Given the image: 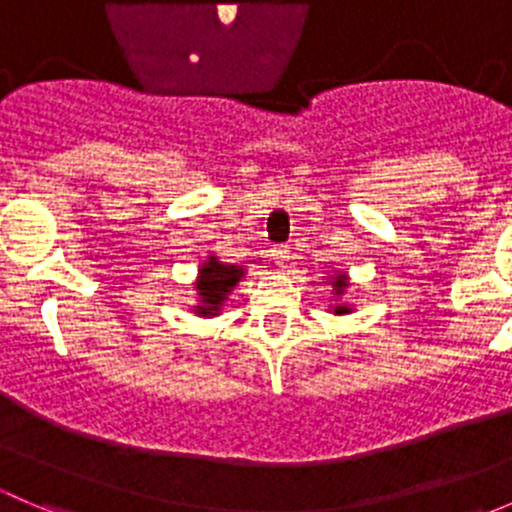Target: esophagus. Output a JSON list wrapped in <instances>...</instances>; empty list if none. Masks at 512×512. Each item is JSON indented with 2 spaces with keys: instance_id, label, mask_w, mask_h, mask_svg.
Wrapping results in <instances>:
<instances>
[{
  "instance_id": "34e87169",
  "label": "esophagus",
  "mask_w": 512,
  "mask_h": 512,
  "mask_svg": "<svg viewBox=\"0 0 512 512\" xmlns=\"http://www.w3.org/2000/svg\"><path fill=\"white\" fill-rule=\"evenodd\" d=\"M272 260H275L277 267H287V262H289L287 247H275V250H272Z\"/></svg>"
}]
</instances>
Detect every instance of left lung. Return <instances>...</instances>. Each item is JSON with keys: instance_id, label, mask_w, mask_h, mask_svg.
Wrapping results in <instances>:
<instances>
[{"instance_id": "left-lung-1", "label": "left lung", "mask_w": 512, "mask_h": 512, "mask_svg": "<svg viewBox=\"0 0 512 512\" xmlns=\"http://www.w3.org/2000/svg\"><path fill=\"white\" fill-rule=\"evenodd\" d=\"M332 287H334V294H344V289H347V275H337L332 277ZM352 307H334V314H347Z\"/></svg>"}]
</instances>
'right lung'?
I'll list each match as a JSON object with an SVG mask.
<instances>
[{
  "label": "right lung",
  "instance_id": "1",
  "mask_svg": "<svg viewBox=\"0 0 512 512\" xmlns=\"http://www.w3.org/2000/svg\"><path fill=\"white\" fill-rule=\"evenodd\" d=\"M242 275H245L242 267L225 265L218 257H208V262L200 265L198 280H195L200 302L195 307V314H200V317H215L220 312V307H223L227 294L240 282Z\"/></svg>",
  "mask_w": 512,
  "mask_h": 512
}]
</instances>
